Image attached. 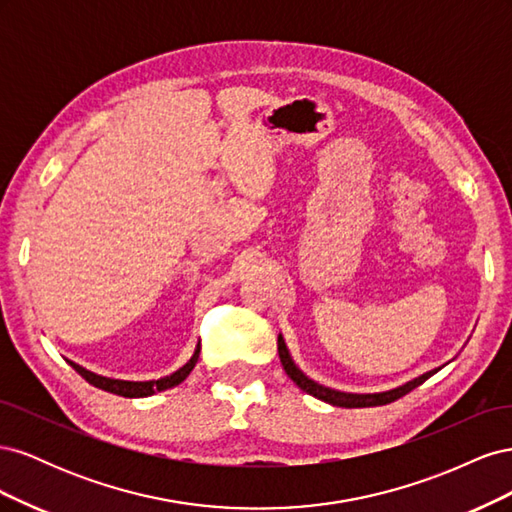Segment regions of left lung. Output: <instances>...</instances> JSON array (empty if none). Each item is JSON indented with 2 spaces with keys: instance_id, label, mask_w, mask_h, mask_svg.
<instances>
[{
  "instance_id": "obj_1",
  "label": "left lung",
  "mask_w": 512,
  "mask_h": 512,
  "mask_svg": "<svg viewBox=\"0 0 512 512\" xmlns=\"http://www.w3.org/2000/svg\"><path fill=\"white\" fill-rule=\"evenodd\" d=\"M277 352H280V361L284 365V371L288 374V378L299 386V389H303L305 393L314 395L322 401H327V404L331 406H339V408H371V406H384V404H391V401L399 399L408 395L412 389H416V386H421L427 378H431L433 374H436L438 369H431L427 371V374L418 376L406 384L397 386V389H391V391H384V393H342V391H335V389H329V386H322L318 382H314L312 378H307L303 371L294 365L292 356L286 348V342L282 335H277Z\"/></svg>"
}]
</instances>
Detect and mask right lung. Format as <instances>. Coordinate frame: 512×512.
<instances>
[{
  "mask_svg": "<svg viewBox=\"0 0 512 512\" xmlns=\"http://www.w3.org/2000/svg\"><path fill=\"white\" fill-rule=\"evenodd\" d=\"M198 354H200V344L196 346V350H194V354H192V359H190L188 363H185L183 367H179V369L175 371V374L164 376V378H160V380H147V382H130V380L104 378V376H98V374H94V371H89V369H85V367H81V365H76V363H72V361H68V363L74 367V371H79V374H81L89 384H94L96 389H102V391L113 393V395H121V397H149V395L158 393V391L173 389V386L181 384L185 378H188L190 371L194 369V365H196V361H198Z\"/></svg>",
  "mask_w": 512,
  "mask_h": 512,
  "instance_id": "1",
  "label": "right lung"
}]
</instances>
